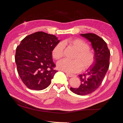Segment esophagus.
Here are the masks:
<instances>
[{
  "label": "esophagus",
  "instance_id": "esophagus-1",
  "mask_svg": "<svg viewBox=\"0 0 123 123\" xmlns=\"http://www.w3.org/2000/svg\"><path fill=\"white\" fill-rule=\"evenodd\" d=\"M66 75H67L68 76H69V77H73V76H74V75H73V74H69V73H66Z\"/></svg>",
  "mask_w": 123,
  "mask_h": 123
}]
</instances>
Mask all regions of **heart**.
Listing matches in <instances>:
<instances>
[{
  "instance_id": "1",
  "label": "heart",
  "mask_w": 123,
  "mask_h": 123,
  "mask_svg": "<svg viewBox=\"0 0 123 123\" xmlns=\"http://www.w3.org/2000/svg\"><path fill=\"white\" fill-rule=\"evenodd\" d=\"M68 43L75 49L77 53L74 60H62L58 62V69L68 73H74L80 72L83 67L87 69L93 65L95 61L94 54L89 50V46L86 42L80 38L70 39ZM64 44L60 42L55 45L52 50V56L55 60H60L63 56Z\"/></svg>"
}]
</instances>
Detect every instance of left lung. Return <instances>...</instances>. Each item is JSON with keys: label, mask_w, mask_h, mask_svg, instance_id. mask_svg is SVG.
<instances>
[{"label": "left lung", "mask_w": 123, "mask_h": 123, "mask_svg": "<svg viewBox=\"0 0 123 123\" xmlns=\"http://www.w3.org/2000/svg\"><path fill=\"white\" fill-rule=\"evenodd\" d=\"M80 35L91 42L94 50V64L86 70V73L79 75L81 81L80 86L70 89L75 94L85 95L94 92L101 84L109 67L110 51L107 43L98 35L92 33Z\"/></svg>", "instance_id": "1"}]
</instances>
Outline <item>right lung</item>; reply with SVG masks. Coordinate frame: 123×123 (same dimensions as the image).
Listing matches in <instances>:
<instances>
[{"label":"right lung","instance_id":"right-lung-1","mask_svg":"<svg viewBox=\"0 0 123 123\" xmlns=\"http://www.w3.org/2000/svg\"><path fill=\"white\" fill-rule=\"evenodd\" d=\"M60 41L55 35L38 31L26 36L17 47V72L28 88L41 91L50 84L57 72L54 69L51 51Z\"/></svg>","mask_w":123,"mask_h":123}]
</instances>
